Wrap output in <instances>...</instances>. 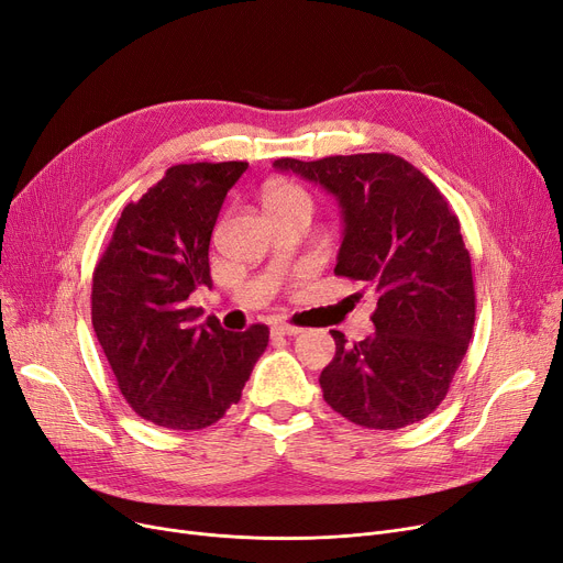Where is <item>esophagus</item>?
I'll list each match as a JSON object with an SVG mask.
<instances>
[{"mask_svg":"<svg viewBox=\"0 0 563 563\" xmlns=\"http://www.w3.org/2000/svg\"><path fill=\"white\" fill-rule=\"evenodd\" d=\"M272 331H274L276 335H287V338H291V335H299V333H301V329L291 327V324H283V322L274 324V327H272Z\"/></svg>","mask_w":563,"mask_h":563,"instance_id":"34e87169","label":"esophagus"}]
</instances>
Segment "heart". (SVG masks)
<instances>
[{
	"label": "heart",
	"mask_w": 563,
	"mask_h": 563,
	"mask_svg": "<svg viewBox=\"0 0 563 563\" xmlns=\"http://www.w3.org/2000/svg\"><path fill=\"white\" fill-rule=\"evenodd\" d=\"M262 202L264 209L268 213L274 211H285V209H295V207H306L310 209V198L308 192L285 179H274V181H266L264 190H262Z\"/></svg>",
	"instance_id": "b5f03b06"
}]
</instances>
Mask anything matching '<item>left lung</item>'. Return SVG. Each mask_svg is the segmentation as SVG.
Segmentation results:
<instances>
[{"instance_id": "obj_1", "label": "left lung", "mask_w": 563, "mask_h": 563, "mask_svg": "<svg viewBox=\"0 0 563 563\" xmlns=\"http://www.w3.org/2000/svg\"><path fill=\"white\" fill-rule=\"evenodd\" d=\"M274 167L335 195L345 221L335 276L377 297L375 333L350 345L331 331L324 400L363 428L423 421L446 398L476 320L457 216L421 169L394 154L278 158Z\"/></svg>"}]
</instances>
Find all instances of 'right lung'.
Returning <instances> with one entry per match:
<instances>
[{
  "instance_id": "add662e5",
  "label": "right lung",
  "mask_w": 563,
  "mask_h": 563,
  "mask_svg": "<svg viewBox=\"0 0 563 563\" xmlns=\"http://www.w3.org/2000/svg\"><path fill=\"white\" fill-rule=\"evenodd\" d=\"M249 163H184L121 211L93 268L91 324L137 417L200 430L239 402L268 327L234 333L188 306L211 287L209 241L228 190Z\"/></svg>"
}]
</instances>
